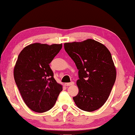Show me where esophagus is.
Segmentation results:
<instances>
[{
	"label": "esophagus",
	"mask_w": 135,
	"mask_h": 135,
	"mask_svg": "<svg viewBox=\"0 0 135 135\" xmlns=\"http://www.w3.org/2000/svg\"><path fill=\"white\" fill-rule=\"evenodd\" d=\"M74 82H73V81H72V82L70 83H65V85L66 86H71V85H74Z\"/></svg>",
	"instance_id": "obj_1"
}]
</instances>
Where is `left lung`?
Instances as JSON below:
<instances>
[{
	"instance_id": "8db88e82",
	"label": "left lung",
	"mask_w": 135,
	"mask_h": 135,
	"mask_svg": "<svg viewBox=\"0 0 135 135\" xmlns=\"http://www.w3.org/2000/svg\"><path fill=\"white\" fill-rule=\"evenodd\" d=\"M64 48L79 70V93L73 97L75 104L86 112L97 110L108 99L116 79L110 52L92 39L65 43Z\"/></svg>"
}]
</instances>
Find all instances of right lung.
I'll use <instances>...</instances> for the list:
<instances>
[{
    "label": "right lung",
    "mask_w": 135,
    "mask_h": 135,
    "mask_svg": "<svg viewBox=\"0 0 135 135\" xmlns=\"http://www.w3.org/2000/svg\"><path fill=\"white\" fill-rule=\"evenodd\" d=\"M61 48L62 44L35 43L19 54L14 68L15 81L24 103L34 112L51 109L63 90L49 66Z\"/></svg>",
    "instance_id": "right-lung-1"
}]
</instances>
